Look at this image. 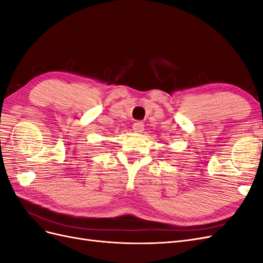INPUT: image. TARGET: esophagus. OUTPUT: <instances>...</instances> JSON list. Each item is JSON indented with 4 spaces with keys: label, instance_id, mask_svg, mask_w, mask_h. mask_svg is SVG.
<instances>
[{
    "label": "esophagus",
    "instance_id": "obj_1",
    "mask_svg": "<svg viewBox=\"0 0 263 263\" xmlns=\"http://www.w3.org/2000/svg\"><path fill=\"white\" fill-rule=\"evenodd\" d=\"M144 127H145L144 123L136 122V123H134V125H133V129H134L135 133L140 134V133H142V130H144Z\"/></svg>",
    "mask_w": 263,
    "mask_h": 263
}]
</instances>
